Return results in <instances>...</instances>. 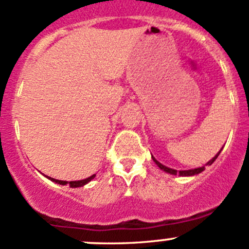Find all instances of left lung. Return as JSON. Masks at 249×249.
I'll use <instances>...</instances> for the list:
<instances>
[{
    "instance_id": "left-lung-1",
    "label": "left lung",
    "mask_w": 249,
    "mask_h": 249,
    "mask_svg": "<svg viewBox=\"0 0 249 249\" xmlns=\"http://www.w3.org/2000/svg\"><path fill=\"white\" fill-rule=\"evenodd\" d=\"M220 152H222V149H220ZM220 152H218V154L215 155L214 158H213L212 160H210V161L207 162V164L206 165H212L213 162H214V160L217 159L218 158V155H219V153ZM153 158V157H152ZM153 160H154V162L155 164L158 165V166L160 167V170H162V171H165V172H167V173H170V175H179V176H194V175H199L200 172H202L203 170H205V166H202V167H197V169H193V170H184V171H177V170H173V169H170V167H166V166H164V165L162 164H160L159 161H158L157 159H155V158H153Z\"/></svg>"
}]
</instances>
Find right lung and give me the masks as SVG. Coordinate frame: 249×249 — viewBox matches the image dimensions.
Wrapping results in <instances>:
<instances>
[{"label":"right lung","mask_w":249,"mask_h":249,"mask_svg":"<svg viewBox=\"0 0 249 249\" xmlns=\"http://www.w3.org/2000/svg\"><path fill=\"white\" fill-rule=\"evenodd\" d=\"M95 176H96V175H92V176H90V177L85 178V179H82V180H71V182H66V180H59V179H54V178H50V177H48V176H47V177L49 178L50 180H53V182L57 183V184L65 185V184H67V183H69V184H70V187H71V188H78V187H83V185H85V184H87V183H89L90 180H91V179H94V178H95Z\"/></svg>","instance_id":"right-lung-1"}]
</instances>
